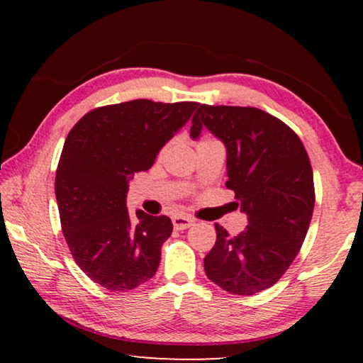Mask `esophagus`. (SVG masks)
Listing matches in <instances>:
<instances>
[{"label":"esophagus","instance_id":"34e87169","mask_svg":"<svg viewBox=\"0 0 363 363\" xmlns=\"http://www.w3.org/2000/svg\"><path fill=\"white\" fill-rule=\"evenodd\" d=\"M195 220L189 216H182V214H179V216H174L173 218V225L176 230H184V229H189L190 225H194Z\"/></svg>","mask_w":363,"mask_h":363}]
</instances>
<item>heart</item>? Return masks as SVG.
<instances>
[{"mask_svg":"<svg viewBox=\"0 0 363 363\" xmlns=\"http://www.w3.org/2000/svg\"><path fill=\"white\" fill-rule=\"evenodd\" d=\"M208 140H214V139H211V138H206V139L201 140V143H208Z\"/></svg>","mask_w":363,"mask_h":363,"instance_id":"heart-1","label":"heart"}]
</instances>
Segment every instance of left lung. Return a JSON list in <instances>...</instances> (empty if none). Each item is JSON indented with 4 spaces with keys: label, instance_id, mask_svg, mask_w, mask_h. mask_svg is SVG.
<instances>
[{
    "label": "left lung",
    "instance_id": "1",
    "mask_svg": "<svg viewBox=\"0 0 363 363\" xmlns=\"http://www.w3.org/2000/svg\"><path fill=\"white\" fill-rule=\"evenodd\" d=\"M203 126L225 144V187L248 216L235 237L214 224L205 272L223 290L250 296L277 284L303 247L315 203L309 155L290 126L261 108L201 104L190 136Z\"/></svg>",
    "mask_w": 363,
    "mask_h": 363
}]
</instances>
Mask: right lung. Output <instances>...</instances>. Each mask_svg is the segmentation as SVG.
Returning a JSON list of instances; mask_svg holds the SVG:
<instances>
[{
    "label": "right lung",
    "mask_w": 363,
    "mask_h": 363,
    "mask_svg": "<svg viewBox=\"0 0 363 363\" xmlns=\"http://www.w3.org/2000/svg\"><path fill=\"white\" fill-rule=\"evenodd\" d=\"M196 107L149 99L97 107L65 139L56 171L60 225L79 269L110 291L134 290L157 272L173 223L140 210L133 219L128 187Z\"/></svg>",
    "instance_id": "obj_1"
}]
</instances>
